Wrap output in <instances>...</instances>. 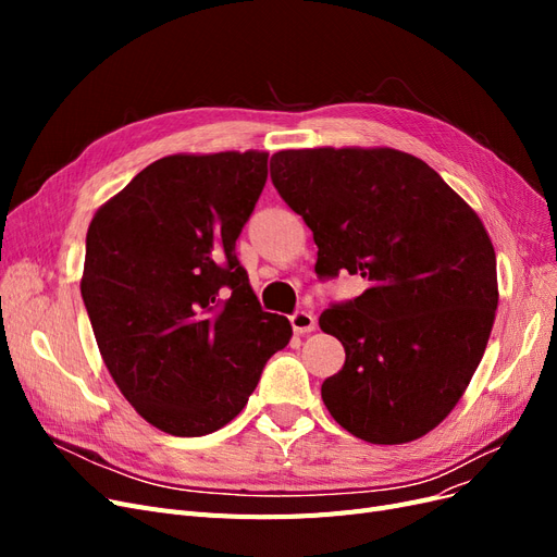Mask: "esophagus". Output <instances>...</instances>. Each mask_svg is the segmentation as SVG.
<instances>
[{
  "label": "esophagus",
  "instance_id": "1",
  "mask_svg": "<svg viewBox=\"0 0 557 557\" xmlns=\"http://www.w3.org/2000/svg\"><path fill=\"white\" fill-rule=\"evenodd\" d=\"M290 325L297 334H309L315 330V315L311 311H295L290 315Z\"/></svg>",
  "mask_w": 557,
  "mask_h": 557
}]
</instances>
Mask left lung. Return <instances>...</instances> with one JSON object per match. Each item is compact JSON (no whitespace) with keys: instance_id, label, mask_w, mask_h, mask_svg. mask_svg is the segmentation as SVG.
Wrapping results in <instances>:
<instances>
[{"instance_id":"left-lung-1","label":"left lung","mask_w":557,"mask_h":557,"mask_svg":"<svg viewBox=\"0 0 557 557\" xmlns=\"http://www.w3.org/2000/svg\"><path fill=\"white\" fill-rule=\"evenodd\" d=\"M269 166L313 232L318 278L367 281L318 320L346 350L320 387L327 411L369 444L428 434L460 401L495 323L497 260L479 215L395 148L278 150Z\"/></svg>"}]
</instances>
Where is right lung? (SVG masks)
<instances>
[{"label":"right lung","instance_id":"right-lung-1","mask_svg":"<svg viewBox=\"0 0 557 557\" xmlns=\"http://www.w3.org/2000/svg\"><path fill=\"white\" fill-rule=\"evenodd\" d=\"M269 153L170 156L99 209L81 295L109 374L137 413L174 436L227 425L293 336L262 311L237 260Z\"/></svg>","mask_w":557,"mask_h":557}]
</instances>
